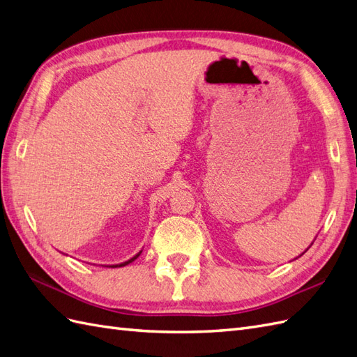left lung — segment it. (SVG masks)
Returning a JSON list of instances; mask_svg holds the SVG:
<instances>
[{
    "instance_id": "obj_1",
    "label": "left lung",
    "mask_w": 357,
    "mask_h": 357,
    "mask_svg": "<svg viewBox=\"0 0 357 357\" xmlns=\"http://www.w3.org/2000/svg\"><path fill=\"white\" fill-rule=\"evenodd\" d=\"M312 244H314V241H312V243H310V245H312ZM310 245H309V248H310ZM309 248H307V249H309ZM307 249H306V250H307ZM306 250H305V252H306ZM305 252H303V253H305ZM303 253H301V255H303ZM301 255H300V257H301Z\"/></svg>"
}]
</instances>
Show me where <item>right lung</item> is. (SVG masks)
<instances>
[{"mask_svg":"<svg viewBox=\"0 0 357 357\" xmlns=\"http://www.w3.org/2000/svg\"><path fill=\"white\" fill-rule=\"evenodd\" d=\"M142 255V250L135 255V257H132L131 259H128V261H125V262H121V264H113V266H105V267H109V268H117V267H125V266H128V264H131L132 261H135L137 258H139Z\"/></svg>","mask_w":357,"mask_h":357,"instance_id":"1","label":"right lung"}]
</instances>
